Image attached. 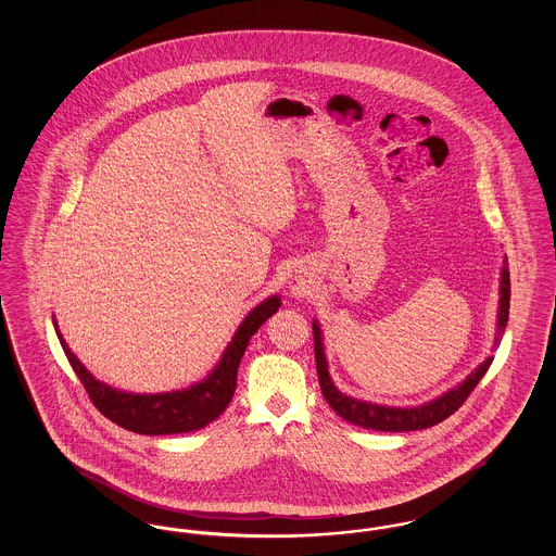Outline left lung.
Returning a JSON list of instances; mask_svg holds the SVG:
<instances>
[{
	"label": "left lung",
	"mask_w": 556,
	"mask_h": 556,
	"mask_svg": "<svg viewBox=\"0 0 556 556\" xmlns=\"http://www.w3.org/2000/svg\"><path fill=\"white\" fill-rule=\"evenodd\" d=\"M508 304H510V275H508V263H504L503 273H501V304H498V338L496 344L501 342L506 320H508ZM313 336H315V361H317L318 383L320 392L329 406L350 424L365 427V429H375V431H417V429H427L433 425L442 424L454 415L463 406V402L469 397V394L476 390L477 383L485 375V370L492 365V356H488L479 367H477L463 383L448 390L446 394L425 402L421 406H410V408H397V406H381L372 404L365 400L345 396L342 394L336 383L329 377L327 369V358L323 350V336L317 320L313 323Z\"/></svg>",
	"instance_id": "1"
}]
</instances>
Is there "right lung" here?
Returning <instances> with one entry per match:
<instances>
[{"mask_svg": "<svg viewBox=\"0 0 556 556\" xmlns=\"http://www.w3.org/2000/svg\"><path fill=\"white\" fill-rule=\"evenodd\" d=\"M279 306H281L279 295H270L256 308H252L250 315L241 320L233 340L225 348L218 365L212 369L211 375L187 390L166 392V394H131V392L110 388L104 381H98L71 352L62 333L58 331L55 318H53V327L62 350L71 367L77 372L85 392L106 419L112 424L121 425L123 429H129L132 433L173 435V433L198 431L212 424L227 408L238 386L239 363L250 338L261 329L266 318L273 317L279 311Z\"/></svg>", "mask_w": 556, "mask_h": 556, "instance_id": "obj_1", "label": "right lung"}]
</instances>
